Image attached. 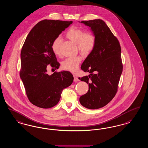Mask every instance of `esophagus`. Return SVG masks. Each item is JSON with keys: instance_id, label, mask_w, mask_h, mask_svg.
Instances as JSON below:
<instances>
[{"instance_id": "1", "label": "esophagus", "mask_w": 148, "mask_h": 148, "mask_svg": "<svg viewBox=\"0 0 148 148\" xmlns=\"http://www.w3.org/2000/svg\"><path fill=\"white\" fill-rule=\"evenodd\" d=\"M74 81L75 82H79V79L76 75H74Z\"/></svg>"}]
</instances>
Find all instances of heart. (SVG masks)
Returning <instances> with one entry per match:
<instances>
[{
	"label": "heart",
	"instance_id": "heart-1",
	"mask_svg": "<svg viewBox=\"0 0 148 148\" xmlns=\"http://www.w3.org/2000/svg\"><path fill=\"white\" fill-rule=\"evenodd\" d=\"M65 35L71 41L77 43L78 50L84 56L89 55L95 49L97 40L95 35L91 32H85L81 28L73 26L67 30ZM61 41V37L57 36L52 42L51 49L56 56L60 55L59 47ZM82 60L80 56L67 58L62 62V68L68 71L75 72Z\"/></svg>",
	"mask_w": 148,
	"mask_h": 148
}]
</instances>
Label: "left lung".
<instances>
[{
  "label": "left lung",
  "instance_id": "1",
  "mask_svg": "<svg viewBox=\"0 0 148 148\" xmlns=\"http://www.w3.org/2000/svg\"><path fill=\"white\" fill-rule=\"evenodd\" d=\"M95 35V49L84 61L81 69L89 76L79 77L89 84L88 92L80 96L82 105L89 109L106 106L116 94L123 71L121 48L118 39L100 19L82 21Z\"/></svg>",
  "mask_w": 148,
  "mask_h": 148
}]
</instances>
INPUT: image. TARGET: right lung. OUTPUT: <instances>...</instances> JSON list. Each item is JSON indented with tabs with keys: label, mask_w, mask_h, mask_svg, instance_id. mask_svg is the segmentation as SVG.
Here are the masks:
<instances>
[{
	"label": "right lung",
	"mask_w": 148,
	"mask_h": 148,
	"mask_svg": "<svg viewBox=\"0 0 148 148\" xmlns=\"http://www.w3.org/2000/svg\"><path fill=\"white\" fill-rule=\"evenodd\" d=\"M73 21L43 20L30 31L21 52L20 76L31 103L42 108L56 106L63 90L71 85L74 77L68 71L48 75V65L55 69L59 63L51 49L52 42Z\"/></svg>",
	"instance_id": "1"
}]
</instances>
